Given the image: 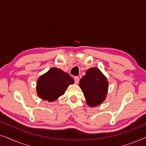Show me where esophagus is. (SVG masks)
I'll return each instance as SVG.
<instances>
[{"label": "esophagus", "mask_w": 146, "mask_h": 146, "mask_svg": "<svg viewBox=\"0 0 146 146\" xmlns=\"http://www.w3.org/2000/svg\"><path fill=\"white\" fill-rule=\"evenodd\" d=\"M74 81H75V83L76 84H78L79 83V81H80V78L78 76H75L74 77Z\"/></svg>", "instance_id": "1"}]
</instances>
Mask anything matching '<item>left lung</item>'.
<instances>
[{"label":"left lung","mask_w":146,"mask_h":146,"mask_svg":"<svg viewBox=\"0 0 146 146\" xmlns=\"http://www.w3.org/2000/svg\"><path fill=\"white\" fill-rule=\"evenodd\" d=\"M79 86L90 107H96L106 100L108 90V82L97 68L87 70L86 74L80 80Z\"/></svg>","instance_id":"8db88e82"}]
</instances>
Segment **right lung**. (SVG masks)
<instances>
[{"label": "right lung", "instance_id": "1", "mask_svg": "<svg viewBox=\"0 0 146 146\" xmlns=\"http://www.w3.org/2000/svg\"><path fill=\"white\" fill-rule=\"evenodd\" d=\"M74 82L68 74L56 67L52 68L37 80V95L44 100L54 102L62 96L68 86Z\"/></svg>", "mask_w": 146, "mask_h": 146}]
</instances>
